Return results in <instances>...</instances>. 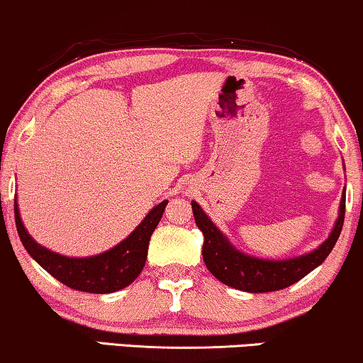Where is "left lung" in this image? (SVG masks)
Wrapping results in <instances>:
<instances>
[{"mask_svg": "<svg viewBox=\"0 0 363 363\" xmlns=\"http://www.w3.org/2000/svg\"><path fill=\"white\" fill-rule=\"evenodd\" d=\"M191 206L197 228L203 231L204 236V263L213 277L236 290L266 293L288 288L323 263L342 233L343 219H345V191L340 201V214L328 240L308 255L281 261L259 259L240 253L236 247L229 245V241L214 226L196 201H192Z\"/></svg>", "mask_w": 363, "mask_h": 363, "instance_id": "1", "label": "left lung"}]
</instances>
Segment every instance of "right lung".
<instances>
[{
	"label": "right lung",
	"instance_id": "obj_1",
	"mask_svg": "<svg viewBox=\"0 0 363 363\" xmlns=\"http://www.w3.org/2000/svg\"><path fill=\"white\" fill-rule=\"evenodd\" d=\"M166 206L167 201L155 206L127 240L91 258H67L40 246L23 226L16 201L15 223L18 236L28 255L60 283L79 291L113 293L128 286L140 274L147 259L150 236L157 228Z\"/></svg>",
	"mask_w": 363,
	"mask_h": 363
}]
</instances>
